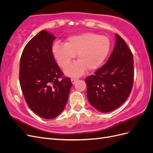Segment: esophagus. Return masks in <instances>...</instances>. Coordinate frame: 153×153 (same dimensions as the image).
<instances>
[{
	"instance_id": "esophagus-1",
	"label": "esophagus",
	"mask_w": 153,
	"mask_h": 153,
	"mask_svg": "<svg viewBox=\"0 0 153 153\" xmlns=\"http://www.w3.org/2000/svg\"><path fill=\"white\" fill-rule=\"evenodd\" d=\"M78 80V78H72L71 79V81L73 84H75Z\"/></svg>"
}]
</instances>
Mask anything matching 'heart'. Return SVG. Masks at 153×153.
I'll use <instances>...</instances> for the list:
<instances>
[{"label":"heart","instance_id":"heart-1","mask_svg":"<svg viewBox=\"0 0 153 153\" xmlns=\"http://www.w3.org/2000/svg\"><path fill=\"white\" fill-rule=\"evenodd\" d=\"M110 49V39L105 36L86 32L68 38L65 44L56 43L52 49L59 65L67 67L76 54L78 61L65 69L68 76L82 75L86 69L94 71L103 63Z\"/></svg>","mask_w":153,"mask_h":153}]
</instances>
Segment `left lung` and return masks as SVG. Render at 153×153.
Instances as JSON below:
<instances>
[{
    "mask_svg": "<svg viewBox=\"0 0 153 153\" xmlns=\"http://www.w3.org/2000/svg\"><path fill=\"white\" fill-rule=\"evenodd\" d=\"M133 58L124 40L115 34V45L108 61L85 78L87 97L101 112L119 107L130 94L133 84Z\"/></svg>",
    "mask_w": 153,
    "mask_h": 153,
    "instance_id": "left-lung-1",
    "label": "left lung"
}]
</instances>
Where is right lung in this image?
Masks as SVG:
<instances>
[{"label": "right lung", "mask_w": 153, "mask_h": 153, "mask_svg": "<svg viewBox=\"0 0 153 153\" xmlns=\"http://www.w3.org/2000/svg\"><path fill=\"white\" fill-rule=\"evenodd\" d=\"M56 38L43 30L26 45L20 62V84L29 107L39 117L50 119L61 114L73 85L55 62L52 52Z\"/></svg>", "instance_id": "right-lung-1"}]
</instances>
